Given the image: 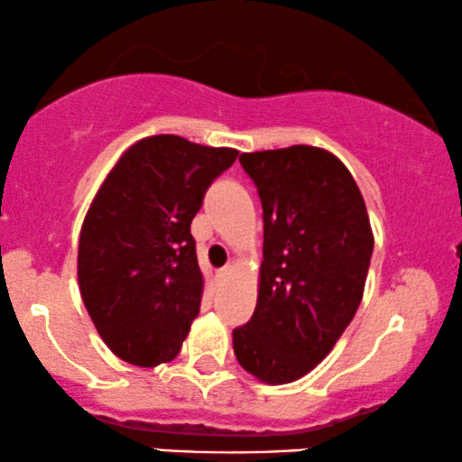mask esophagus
<instances>
[{"mask_svg": "<svg viewBox=\"0 0 462 462\" xmlns=\"http://www.w3.org/2000/svg\"><path fill=\"white\" fill-rule=\"evenodd\" d=\"M232 271H235V264H226L224 268H219V274H221V277H227V274H230Z\"/></svg>", "mask_w": 462, "mask_h": 462, "instance_id": "34e87169", "label": "esophagus"}]
</instances>
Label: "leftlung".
Wrapping results in <instances>:
<instances>
[{
	"instance_id": "left-lung-1",
	"label": "left lung",
	"mask_w": 462,
	"mask_h": 462,
	"mask_svg": "<svg viewBox=\"0 0 462 462\" xmlns=\"http://www.w3.org/2000/svg\"><path fill=\"white\" fill-rule=\"evenodd\" d=\"M238 162L262 200L264 260L258 305L232 343L251 375L290 383L330 354L358 311L371 221L354 177L326 149L294 144Z\"/></svg>"
}]
</instances>
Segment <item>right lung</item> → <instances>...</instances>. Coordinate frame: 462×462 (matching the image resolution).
<instances>
[{"mask_svg": "<svg viewBox=\"0 0 462 462\" xmlns=\"http://www.w3.org/2000/svg\"><path fill=\"white\" fill-rule=\"evenodd\" d=\"M238 151L160 134L132 144L104 179L79 241V288L110 352L157 366L180 352L204 279L191 219Z\"/></svg>", "mask_w": 462, "mask_h": 462, "instance_id": "add662e5", "label": "right lung"}]
</instances>
